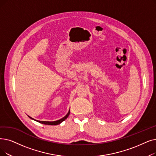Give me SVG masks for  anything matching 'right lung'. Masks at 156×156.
I'll return each mask as SVG.
<instances>
[{"label":"right lung","mask_w":156,"mask_h":156,"mask_svg":"<svg viewBox=\"0 0 156 156\" xmlns=\"http://www.w3.org/2000/svg\"><path fill=\"white\" fill-rule=\"evenodd\" d=\"M69 113H70V110H69L68 113H67L66 115V116H64L63 118L60 119H59V120H56V121H51V122H50V121H40V120H35L34 119L32 118L31 117H30V116H29V115H28V117H29L30 119H31L32 120H35V121H37V122H38L41 123V124H46V125L55 126V125H58V124H60V123H62L64 120H65L67 117H68L69 115Z\"/></svg>","instance_id":"1"}]
</instances>
